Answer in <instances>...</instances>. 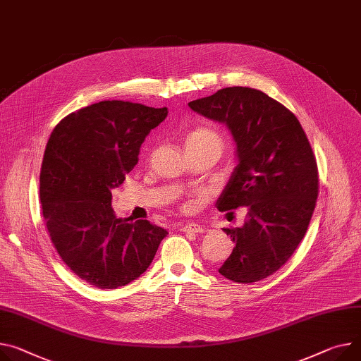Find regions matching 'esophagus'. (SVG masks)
I'll return each instance as SVG.
<instances>
[{"label":"esophagus","instance_id":"esophagus-1","mask_svg":"<svg viewBox=\"0 0 361 361\" xmlns=\"http://www.w3.org/2000/svg\"><path fill=\"white\" fill-rule=\"evenodd\" d=\"M179 230L183 233H205L207 228L200 226V224H193V223H188V224H182L179 226Z\"/></svg>","mask_w":361,"mask_h":361}]
</instances>
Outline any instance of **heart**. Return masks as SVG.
Listing matches in <instances>:
<instances>
[{
  "instance_id": "obj_1",
  "label": "heart",
  "mask_w": 361,
  "mask_h": 361,
  "mask_svg": "<svg viewBox=\"0 0 361 361\" xmlns=\"http://www.w3.org/2000/svg\"><path fill=\"white\" fill-rule=\"evenodd\" d=\"M186 147H212L221 153L224 146L223 137L214 128L198 127L186 135Z\"/></svg>"
}]
</instances>
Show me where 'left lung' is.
Segmentation results:
<instances>
[{
    "instance_id": "1",
    "label": "left lung",
    "mask_w": 361,
    "mask_h": 361,
    "mask_svg": "<svg viewBox=\"0 0 361 361\" xmlns=\"http://www.w3.org/2000/svg\"><path fill=\"white\" fill-rule=\"evenodd\" d=\"M188 105L224 123L235 143L237 166L216 208L245 207L247 218L223 228L235 247L218 271L237 283L259 282L290 259L315 209L318 169L307 134L285 105L253 88H224Z\"/></svg>"
}]
</instances>
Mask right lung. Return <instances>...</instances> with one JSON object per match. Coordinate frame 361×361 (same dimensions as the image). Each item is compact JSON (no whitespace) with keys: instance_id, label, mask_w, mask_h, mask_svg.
Masks as SVG:
<instances>
[{"instance_id":"add662e5","label":"right lung","mask_w":361,"mask_h":361,"mask_svg":"<svg viewBox=\"0 0 361 361\" xmlns=\"http://www.w3.org/2000/svg\"><path fill=\"white\" fill-rule=\"evenodd\" d=\"M168 108L101 101L65 117L50 134L40 172V202L50 240L87 283L117 289L140 277L168 231L147 219L117 218L111 189L138 160Z\"/></svg>"}]
</instances>
